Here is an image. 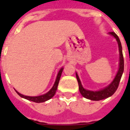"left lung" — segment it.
I'll list each match as a JSON object with an SVG mask.
<instances>
[{
  "label": "left lung",
  "instance_id": "left-lung-1",
  "mask_svg": "<svg viewBox=\"0 0 130 130\" xmlns=\"http://www.w3.org/2000/svg\"><path fill=\"white\" fill-rule=\"evenodd\" d=\"M109 34L113 36V37L116 39L117 44H118V46H119V69H118V71H117L115 78L113 79V81L111 82V84H109V85L105 87L104 88L101 89L99 90H87V89H85L84 88L77 73H75L76 78H77L78 85H79V92L81 93V94L82 95L83 97L87 99H89V100H91V101H101V100L107 99V98L111 96L115 92V91L117 90L119 82L121 80V76H122V74L123 73V70H124V61H123L122 46H121L120 40L115 32H109Z\"/></svg>",
  "mask_w": 130,
  "mask_h": 130
}]
</instances>
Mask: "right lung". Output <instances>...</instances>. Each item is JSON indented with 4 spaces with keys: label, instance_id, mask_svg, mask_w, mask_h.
I'll return each mask as SVG.
<instances>
[{
    "label": "right lung",
    "instance_id": "obj_1",
    "mask_svg": "<svg viewBox=\"0 0 130 130\" xmlns=\"http://www.w3.org/2000/svg\"><path fill=\"white\" fill-rule=\"evenodd\" d=\"M63 70V67H61L59 71L58 72V74L57 75V77H56V80L55 82V84L52 87V88L50 90L46 92L44 94L40 95V96H25V95L21 94L19 92H17L16 90H15L16 91V92L18 94L19 96L21 97V98H23V99H27L28 101H33V102H35V103H44L45 101H48L49 99H51V98H53L54 96H55V93H56V91L57 90V87H58V84H59V80H60V77H61V73H62V71Z\"/></svg>",
    "mask_w": 130,
    "mask_h": 130
}]
</instances>
